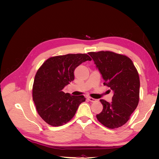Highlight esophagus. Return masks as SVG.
<instances>
[{"label": "esophagus", "mask_w": 159, "mask_h": 159, "mask_svg": "<svg viewBox=\"0 0 159 159\" xmlns=\"http://www.w3.org/2000/svg\"><path fill=\"white\" fill-rule=\"evenodd\" d=\"M88 99L89 101V102H96V99H95L92 98H91V97H88Z\"/></svg>", "instance_id": "esophagus-1"}]
</instances>
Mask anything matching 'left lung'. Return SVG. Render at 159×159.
<instances>
[{"mask_svg": "<svg viewBox=\"0 0 159 159\" xmlns=\"http://www.w3.org/2000/svg\"><path fill=\"white\" fill-rule=\"evenodd\" d=\"M107 85L113 91L112 102L100 99L103 110L96 115L109 129L123 126L137 108L140 80L132 60L126 56L109 51L89 52Z\"/></svg>", "mask_w": 159, "mask_h": 159, "instance_id": "1", "label": "left lung"}]
</instances>
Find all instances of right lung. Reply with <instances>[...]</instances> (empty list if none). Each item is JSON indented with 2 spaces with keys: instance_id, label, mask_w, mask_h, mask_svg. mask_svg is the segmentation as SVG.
Listing matches in <instances>:
<instances>
[{
  "instance_id": "1",
  "label": "right lung",
  "mask_w": 159,
  "mask_h": 159,
  "mask_svg": "<svg viewBox=\"0 0 159 159\" xmlns=\"http://www.w3.org/2000/svg\"><path fill=\"white\" fill-rule=\"evenodd\" d=\"M91 57L85 54L51 57L37 71L32 88V98L37 111L50 125L61 126L73 118L84 95H71L62 89L74 80V70Z\"/></svg>"
}]
</instances>
